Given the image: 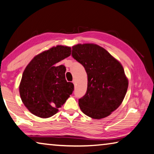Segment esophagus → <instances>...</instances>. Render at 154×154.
Segmentation results:
<instances>
[{
  "instance_id": "obj_1",
  "label": "esophagus",
  "mask_w": 154,
  "mask_h": 154,
  "mask_svg": "<svg viewBox=\"0 0 154 154\" xmlns=\"http://www.w3.org/2000/svg\"><path fill=\"white\" fill-rule=\"evenodd\" d=\"M72 82H73V84H74V85H75V80H73V81H72Z\"/></svg>"
}]
</instances>
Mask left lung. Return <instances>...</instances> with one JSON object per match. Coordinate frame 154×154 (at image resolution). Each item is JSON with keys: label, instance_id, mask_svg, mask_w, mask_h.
Segmentation results:
<instances>
[{"label": "left lung", "instance_id": "left-lung-1", "mask_svg": "<svg viewBox=\"0 0 154 154\" xmlns=\"http://www.w3.org/2000/svg\"><path fill=\"white\" fill-rule=\"evenodd\" d=\"M72 56L84 66L88 76L87 92L79 99L80 109L95 119L108 116L120 106L127 91L128 82L122 65L94 44L74 46Z\"/></svg>", "mask_w": 154, "mask_h": 154}]
</instances>
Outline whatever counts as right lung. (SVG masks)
<instances>
[{
    "label": "right lung",
    "mask_w": 154,
    "mask_h": 154,
    "mask_svg": "<svg viewBox=\"0 0 154 154\" xmlns=\"http://www.w3.org/2000/svg\"><path fill=\"white\" fill-rule=\"evenodd\" d=\"M71 54V48L58 45L34 57L26 67L20 85L21 101L32 114L42 118L51 117L74 91L67 82L66 68L57 63Z\"/></svg>",
    "instance_id": "obj_1"
}]
</instances>
